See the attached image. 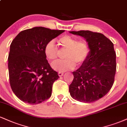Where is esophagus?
<instances>
[{
    "label": "esophagus",
    "mask_w": 127,
    "mask_h": 127,
    "mask_svg": "<svg viewBox=\"0 0 127 127\" xmlns=\"http://www.w3.org/2000/svg\"><path fill=\"white\" fill-rule=\"evenodd\" d=\"M58 74H59V76H60V77H61V76H63L64 73H63V72H59V73H58Z\"/></svg>",
    "instance_id": "1"
}]
</instances>
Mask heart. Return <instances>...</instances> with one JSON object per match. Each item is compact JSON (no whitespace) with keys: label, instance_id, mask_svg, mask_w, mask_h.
<instances>
[{"label":"heart","instance_id":"obj_1","mask_svg":"<svg viewBox=\"0 0 127 127\" xmlns=\"http://www.w3.org/2000/svg\"><path fill=\"white\" fill-rule=\"evenodd\" d=\"M61 50L65 51L64 54L65 60L53 62L51 66L53 69L60 72L73 70L76 65H83L88 60L90 54V47L86 41H77L70 35H64L58 41ZM59 51L54 41H49L44 47V54L48 60L54 61L59 56Z\"/></svg>","mask_w":127,"mask_h":127}]
</instances>
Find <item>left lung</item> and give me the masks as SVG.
<instances>
[{
	"label": "left lung",
	"mask_w": 127,
	"mask_h": 127,
	"mask_svg": "<svg viewBox=\"0 0 127 127\" xmlns=\"http://www.w3.org/2000/svg\"><path fill=\"white\" fill-rule=\"evenodd\" d=\"M69 32L83 37L90 47L87 62L73 71L70 95L79 102H95L104 96L114 84L117 67L114 44L100 33L90 31Z\"/></svg>",
	"instance_id": "left-lung-1"
}]
</instances>
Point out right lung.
I'll return each mask as SVG.
<instances>
[{"label": "right lung", "mask_w": 127, "mask_h": 127, "mask_svg": "<svg viewBox=\"0 0 127 127\" xmlns=\"http://www.w3.org/2000/svg\"><path fill=\"white\" fill-rule=\"evenodd\" d=\"M39 27L22 31L12 41L8 56L10 85L22 101L34 105L51 96L54 82L59 78L44 54V47L64 32Z\"/></svg>", "instance_id": "1"}]
</instances>
